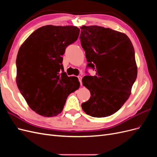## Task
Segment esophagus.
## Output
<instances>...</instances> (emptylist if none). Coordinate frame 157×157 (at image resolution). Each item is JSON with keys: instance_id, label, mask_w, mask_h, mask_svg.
I'll use <instances>...</instances> for the list:
<instances>
[{"instance_id": "1", "label": "esophagus", "mask_w": 157, "mask_h": 157, "mask_svg": "<svg viewBox=\"0 0 157 157\" xmlns=\"http://www.w3.org/2000/svg\"><path fill=\"white\" fill-rule=\"evenodd\" d=\"M78 80H79V82H80V85H82V77L81 76H78Z\"/></svg>"}]
</instances>
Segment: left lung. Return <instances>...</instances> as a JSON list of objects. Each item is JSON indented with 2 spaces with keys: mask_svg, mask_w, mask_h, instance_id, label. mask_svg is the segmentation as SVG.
<instances>
[{
  "mask_svg": "<svg viewBox=\"0 0 157 157\" xmlns=\"http://www.w3.org/2000/svg\"><path fill=\"white\" fill-rule=\"evenodd\" d=\"M80 29L87 67L96 71L82 80L91 95L82 103V110L93 117H109L127 101L136 80L134 46L126 34L109 28L83 25Z\"/></svg>",
  "mask_w": 157,
  "mask_h": 157,
  "instance_id": "obj_1",
  "label": "left lung"
}]
</instances>
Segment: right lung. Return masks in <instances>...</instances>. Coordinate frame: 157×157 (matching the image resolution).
Returning a JSON list of instances; mask_svg holds the SVG:
<instances>
[{"label": "right lung", "instance_id": "obj_1", "mask_svg": "<svg viewBox=\"0 0 157 157\" xmlns=\"http://www.w3.org/2000/svg\"><path fill=\"white\" fill-rule=\"evenodd\" d=\"M75 26L45 25L33 32L19 49L16 83L28 105L37 114L55 117L69 95L78 89L76 77H68L62 64L65 48L77 40Z\"/></svg>", "mask_w": 157, "mask_h": 157}]
</instances>
